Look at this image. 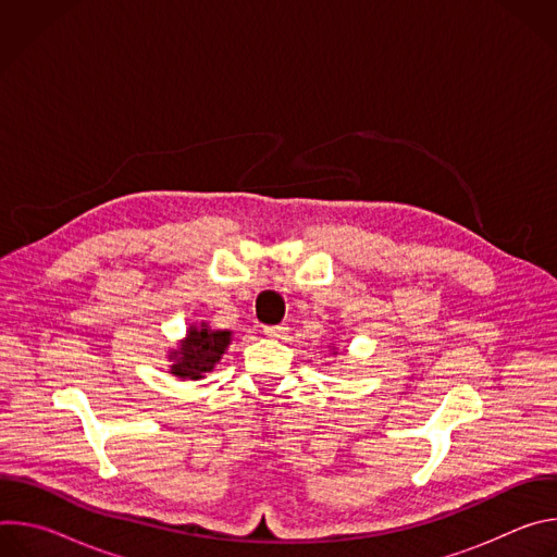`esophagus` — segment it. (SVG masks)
Listing matches in <instances>:
<instances>
[{"label": "esophagus", "mask_w": 557, "mask_h": 557, "mask_svg": "<svg viewBox=\"0 0 557 557\" xmlns=\"http://www.w3.org/2000/svg\"><path fill=\"white\" fill-rule=\"evenodd\" d=\"M267 337H284L288 333V324H277V326H264L262 331Z\"/></svg>", "instance_id": "obj_1"}]
</instances>
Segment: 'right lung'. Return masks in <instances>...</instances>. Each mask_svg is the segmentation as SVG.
Here are the masks:
<instances>
[{
    "mask_svg": "<svg viewBox=\"0 0 557 557\" xmlns=\"http://www.w3.org/2000/svg\"><path fill=\"white\" fill-rule=\"evenodd\" d=\"M228 342V331H211L207 324L200 329L191 326L183 348L172 352V374L181 379H202V374L213 370V366L220 361Z\"/></svg>",
    "mask_w": 557,
    "mask_h": 557,
    "instance_id": "right-lung-1",
    "label": "right lung"
}]
</instances>
